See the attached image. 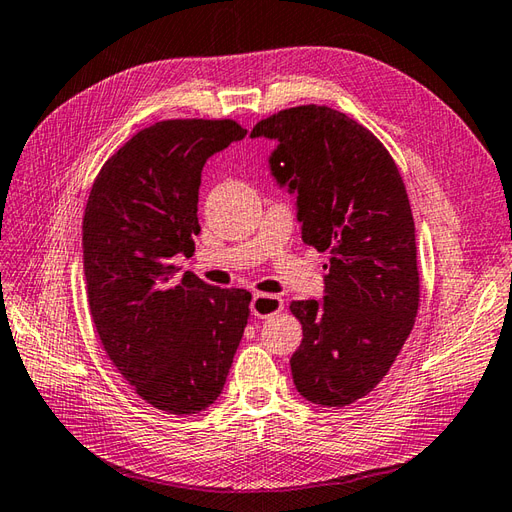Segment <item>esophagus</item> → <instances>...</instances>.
I'll list each match as a JSON object with an SVG mask.
<instances>
[{
    "label": "esophagus",
    "instance_id": "1",
    "mask_svg": "<svg viewBox=\"0 0 512 512\" xmlns=\"http://www.w3.org/2000/svg\"><path fill=\"white\" fill-rule=\"evenodd\" d=\"M252 315L256 317H271L280 313L282 309H285V302H282V298H278V295H271V293H256L254 300H252Z\"/></svg>",
    "mask_w": 512,
    "mask_h": 512
}]
</instances>
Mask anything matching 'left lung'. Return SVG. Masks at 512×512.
I'll return each mask as SVG.
<instances>
[{
    "label": "left lung",
    "instance_id": "obj_1",
    "mask_svg": "<svg viewBox=\"0 0 512 512\" xmlns=\"http://www.w3.org/2000/svg\"><path fill=\"white\" fill-rule=\"evenodd\" d=\"M278 140L271 173L298 192L302 241L331 254L326 298L295 300L302 344L291 374L306 401L344 407L388 374L420 302L414 217L392 155L346 113L282 109L252 138Z\"/></svg>",
    "mask_w": 512,
    "mask_h": 512
}]
</instances>
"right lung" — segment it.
<instances>
[{
    "label": "right lung",
    "instance_id": "add662e5",
    "mask_svg": "<svg viewBox=\"0 0 512 512\" xmlns=\"http://www.w3.org/2000/svg\"><path fill=\"white\" fill-rule=\"evenodd\" d=\"M232 118L162 120L102 164L83 217V271L92 322L135 394L168 414L217 401L249 320L252 293L177 276L195 252L201 170L245 138Z\"/></svg>",
    "mask_w": 512,
    "mask_h": 512
}]
</instances>
